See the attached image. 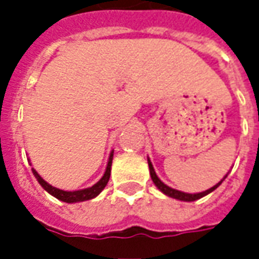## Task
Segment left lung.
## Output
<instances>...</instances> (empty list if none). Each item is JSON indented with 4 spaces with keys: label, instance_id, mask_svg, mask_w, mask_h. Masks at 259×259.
Masks as SVG:
<instances>
[{
    "label": "left lung",
    "instance_id": "1",
    "mask_svg": "<svg viewBox=\"0 0 259 259\" xmlns=\"http://www.w3.org/2000/svg\"><path fill=\"white\" fill-rule=\"evenodd\" d=\"M148 168H150V175H151V179L152 182H154V185L157 186L159 190L162 191L163 194H166L168 197H172V198H176V200H180V201H195L198 200V198H201V197H204V195L209 194V193H212V191L215 190L217 187H219V185L222 183L223 180L226 179V176L223 178L218 185H215L213 187H211V189H208V190L202 191V193H197V194H189V193H183V191H179V190H175V189H172V187H169V186H166L163 182H161V179L158 178L157 174H155V170H154V166H152L151 161L148 159Z\"/></svg>",
    "mask_w": 259,
    "mask_h": 259
}]
</instances>
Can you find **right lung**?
Segmentation results:
<instances>
[{"label":"right lung","mask_w":259,"mask_h":259,"mask_svg":"<svg viewBox=\"0 0 259 259\" xmlns=\"http://www.w3.org/2000/svg\"><path fill=\"white\" fill-rule=\"evenodd\" d=\"M112 158H113V151L109 154V159H108V165H107V169H105V174H104V176H102L101 179L97 182L96 185L91 186V187H89V189H83V190H76V191L59 190V189H57V187H53L51 185H48L47 182L42 179L41 176L37 174L34 169H31V170H33V175L36 176L37 182L41 185V187L44 189V190L48 191L50 194L54 195V197H55V198H58V200L72 204V202H80V201L91 200V198L97 197V195L100 194V193H101V191L105 189L108 180H109V176H111V165H112Z\"/></svg>","instance_id":"1"}]
</instances>
